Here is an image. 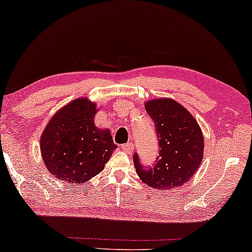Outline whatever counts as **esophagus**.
<instances>
[{
	"label": "esophagus",
	"mask_w": 252,
	"mask_h": 252,
	"mask_svg": "<svg viewBox=\"0 0 252 252\" xmlns=\"http://www.w3.org/2000/svg\"><path fill=\"white\" fill-rule=\"evenodd\" d=\"M122 149L125 151L126 154H132L133 150H134V146L132 143H126V144H123Z\"/></svg>",
	"instance_id": "34e87169"
}]
</instances>
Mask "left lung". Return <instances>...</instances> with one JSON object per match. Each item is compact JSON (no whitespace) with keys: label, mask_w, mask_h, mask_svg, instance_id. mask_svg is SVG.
Masks as SVG:
<instances>
[{"label":"left lung","mask_w":252,"mask_h":252,"mask_svg":"<svg viewBox=\"0 0 252 252\" xmlns=\"http://www.w3.org/2000/svg\"><path fill=\"white\" fill-rule=\"evenodd\" d=\"M144 105L156 126L159 156L153 167H143L137 154L134 155L136 173L147 186L159 190L180 187L195 174L203 159L201 127L174 99L156 98Z\"/></svg>","instance_id":"8db88e82"}]
</instances>
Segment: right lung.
Here are the masks:
<instances>
[{"mask_svg":"<svg viewBox=\"0 0 252 252\" xmlns=\"http://www.w3.org/2000/svg\"><path fill=\"white\" fill-rule=\"evenodd\" d=\"M96 104L77 98L55 113L41 135L47 170L67 184L87 182L104 168L117 149L109 129L95 126Z\"/></svg>","mask_w":252,"mask_h":252,"instance_id":"obj_1","label":"right lung"}]
</instances>
